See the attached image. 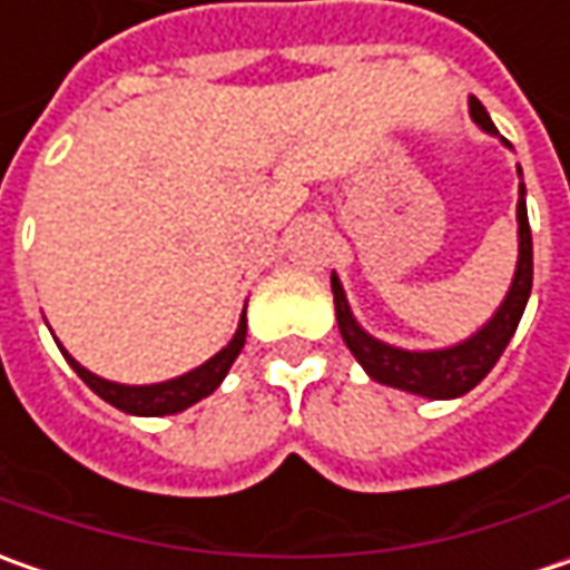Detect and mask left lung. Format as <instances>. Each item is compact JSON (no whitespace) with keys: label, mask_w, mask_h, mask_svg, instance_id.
I'll return each instance as SVG.
<instances>
[{"label":"left lung","mask_w":570,"mask_h":570,"mask_svg":"<svg viewBox=\"0 0 570 570\" xmlns=\"http://www.w3.org/2000/svg\"><path fill=\"white\" fill-rule=\"evenodd\" d=\"M472 120L482 129L498 132L494 122L489 120L485 107L479 100H470ZM527 189L520 187V203H517V222H520V259H517V275L511 292L504 297V304L472 340L463 345H453L444 352H403L393 345H383L374 336H367L362 326L355 323L348 301L342 295L340 278L333 275V301H336V320H340V333L348 352L358 358L364 371L377 383L396 386L405 393H419L428 400H453L470 393L475 383L482 381L494 362L501 358V352L508 348V342L514 336L517 323L523 317L527 297L533 288V234H530V218H527Z\"/></svg>","instance_id":"1"}]
</instances>
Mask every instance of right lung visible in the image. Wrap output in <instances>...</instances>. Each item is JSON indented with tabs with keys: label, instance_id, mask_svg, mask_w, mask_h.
Masks as SVG:
<instances>
[{
	"label": "right lung",
	"instance_id": "obj_1",
	"mask_svg": "<svg viewBox=\"0 0 570 570\" xmlns=\"http://www.w3.org/2000/svg\"><path fill=\"white\" fill-rule=\"evenodd\" d=\"M244 340H247V317H240V326H237L234 340L215 358H208L203 367L189 371V374L177 377V381L151 383V386H126V383L104 381L98 374L85 371L69 352H62V355H66V362L72 364V371H76L78 377L98 393L100 400H107V403L117 405L122 412H132V415H174V412H184L187 405L199 403L203 396H208L218 383L225 381L228 367L240 355V348H244Z\"/></svg>",
	"mask_w": 570,
	"mask_h": 570
}]
</instances>
